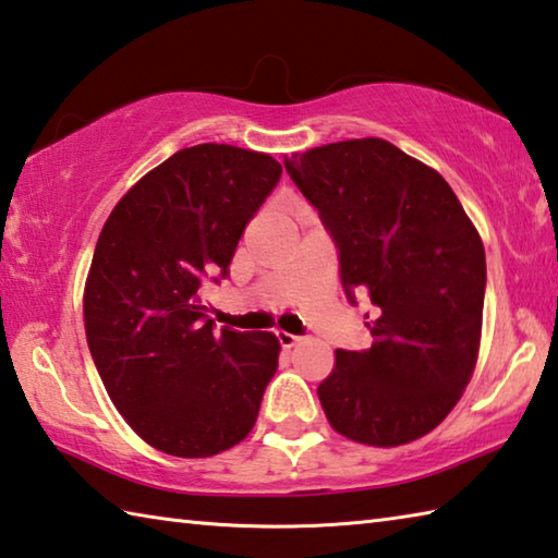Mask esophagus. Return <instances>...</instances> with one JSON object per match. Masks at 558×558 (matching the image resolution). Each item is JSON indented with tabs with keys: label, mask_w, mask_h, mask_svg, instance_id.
I'll return each instance as SVG.
<instances>
[{
	"label": "esophagus",
	"mask_w": 558,
	"mask_h": 558,
	"mask_svg": "<svg viewBox=\"0 0 558 558\" xmlns=\"http://www.w3.org/2000/svg\"><path fill=\"white\" fill-rule=\"evenodd\" d=\"M278 341H280V347H282V349H292V347H298V343H300L302 339H300V337H295V333L278 331Z\"/></svg>",
	"instance_id": "esophagus-1"
}]
</instances>
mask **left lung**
I'll return each mask as SVG.
<instances>
[{
    "mask_svg": "<svg viewBox=\"0 0 558 558\" xmlns=\"http://www.w3.org/2000/svg\"><path fill=\"white\" fill-rule=\"evenodd\" d=\"M339 248L347 295L366 292V351H337L317 388L333 432L400 447L439 427L481 349L485 251L437 170L385 138H349L286 156ZM368 317V314H366Z\"/></svg>",
    "mask_w": 558,
    "mask_h": 558,
    "instance_id": "1",
    "label": "left lung"
}]
</instances>
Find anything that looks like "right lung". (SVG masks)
<instances>
[{"label": "right lung", "instance_id": "1", "mask_svg": "<svg viewBox=\"0 0 558 558\" xmlns=\"http://www.w3.org/2000/svg\"><path fill=\"white\" fill-rule=\"evenodd\" d=\"M280 173L258 150L182 148L105 221L83 295L87 347L121 417L158 451L207 459L256 424L280 343L270 331H215L202 282L227 276Z\"/></svg>", "mask_w": 558, "mask_h": 558}]
</instances>
